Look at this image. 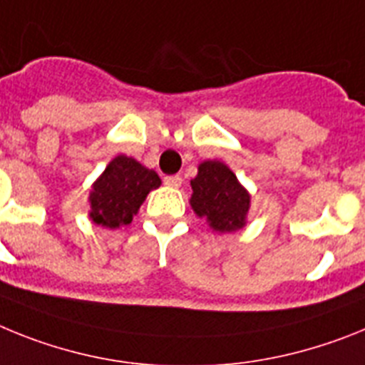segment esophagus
I'll return each instance as SVG.
<instances>
[{
  "instance_id": "1",
  "label": "esophagus",
  "mask_w": 365,
  "mask_h": 365,
  "mask_svg": "<svg viewBox=\"0 0 365 365\" xmlns=\"http://www.w3.org/2000/svg\"><path fill=\"white\" fill-rule=\"evenodd\" d=\"M163 183H165V185H169V187H180V185H182V176H180V174H173V176H165Z\"/></svg>"
}]
</instances>
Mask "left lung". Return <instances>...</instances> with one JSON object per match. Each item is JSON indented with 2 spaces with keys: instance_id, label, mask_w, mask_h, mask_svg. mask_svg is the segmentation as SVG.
I'll use <instances>...</instances> for the list:
<instances>
[{
  "instance_id": "1",
  "label": "left lung",
  "mask_w": 365,
  "mask_h": 365,
  "mask_svg": "<svg viewBox=\"0 0 365 365\" xmlns=\"http://www.w3.org/2000/svg\"><path fill=\"white\" fill-rule=\"evenodd\" d=\"M191 207L209 227L218 233H230L246 226L250 211V192L239 183L233 170L222 161L207 160L198 165V174L191 180Z\"/></svg>"
}]
</instances>
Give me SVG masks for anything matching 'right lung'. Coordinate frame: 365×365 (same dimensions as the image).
Segmentation results:
<instances>
[{
    "label": "right lung",
    "instance_id": "obj_1",
    "mask_svg": "<svg viewBox=\"0 0 365 365\" xmlns=\"http://www.w3.org/2000/svg\"><path fill=\"white\" fill-rule=\"evenodd\" d=\"M161 180L154 170L125 154L113 158L90 191V218L103 227L126 226L138 215L152 189Z\"/></svg>",
    "mask_w": 365,
    "mask_h": 365
}]
</instances>
